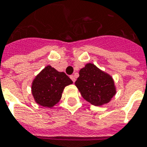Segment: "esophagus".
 <instances>
[{"label":"esophagus","mask_w":147,"mask_h":147,"mask_svg":"<svg viewBox=\"0 0 147 147\" xmlns=\"http://www.w3.org/2000/svg\"><path fill=\"white\" fill-rule=\"evenodd\" d=\"M70 79L72 80L74 83V82L76 81V77H75L74 75H71V76H70Z\"/></svg>","instance_id":"34e87169"}]
</instances>
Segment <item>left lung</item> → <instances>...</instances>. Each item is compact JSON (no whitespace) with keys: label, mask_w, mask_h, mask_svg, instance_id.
Returning <instances> with one entry per match:
<instances>
[{"label":"left lung","mask_w":147,"mask_h":147,"mask_svg":"<svg viewBox=\"0 0 147 147\" xmlns=\"http://www.w3.org/2000/svg\"><path fill=\"white\" fill-rule=\"evenodd\" d=\"M79 74L75 85L84 100L92 105L100 107L107 104L117 94L112 76L94 63H86Z\"/></svg>","instance_id":"left-lung-1"}]
</instances>
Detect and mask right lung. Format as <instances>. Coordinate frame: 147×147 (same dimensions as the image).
Segmentation results:
<instances>
[{
    "instance_id": "obj_1",
    "label": "right lung",
    "mask_w": 147,
    "mask_h": 147,
    "mask_svg": "<svg viewBox=\"0 0 147 147\" xmlns=\"http://www.w3.org/2000/svg\"><path fill=\"white\" fill-rule=\"evenodd\" d=\"M72 84L65 73L47 65L33 80L31 93L36 103L51 108L61 100L65 86Z\"/></svg>"
}]
</instances>
